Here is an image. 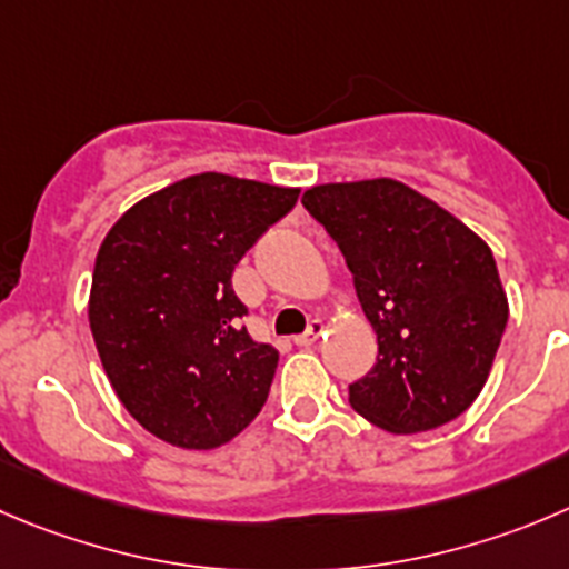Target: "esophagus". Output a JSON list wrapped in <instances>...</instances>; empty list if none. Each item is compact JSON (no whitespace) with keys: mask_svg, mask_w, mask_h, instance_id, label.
Instances as JSON below:
<instances>
[{"mask_svg":"<svg viewBox=\"0 0 569 569\" xmlns=\"http://www.w3.org/2000/svg\"><path fill=\"white\" fill-rule=\"evenodd\" d=\"M322 330H325L322 319H311V322H308V330H306V333L295 336V345H297V347H311L313 341H317L319 336H322Z\"/></svg>","mask_w":569,"mask_h":569,"instance_id":"34e87169","label":"esophagus"}]
</instances>
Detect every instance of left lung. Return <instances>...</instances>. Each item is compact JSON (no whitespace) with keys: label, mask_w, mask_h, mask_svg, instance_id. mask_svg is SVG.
Instances as JSON below:
<instances>
[{"label":"left lung","mask_w":569,"mask_h":569,"mask_svg":"<svg viewBox=\"0 0 569 569\" xmlns=\"http://www.w3.org/2000/svg\"><path fill=\"white\" fill-rule=\"evenodd\" d=\"M306 211L339 244L378 358L350 406L391 433L433 431L481 395L509 322L492 250L397 180L313 186Z\"/></svg>","instance_id":"1"}]
</instances>
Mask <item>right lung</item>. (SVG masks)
Instances as JSON below:
<instances>
[{"label":"right lung","mask_w":569,"mask_h":569,"mask_svg":"<svg viewBox=\"0 0 569 569\" xmlns=\"http://www.w3.org/2000/svg\"><path fill=\"white\" fill-rule=\"evenodd\" d=\"M300 189L206 172L136 202L93 263L88 322L110 386L150 433L211 450L263 408L278 350L241 317L233 269Z\"/></svg>","instance_id":"1"}]
</instances>
